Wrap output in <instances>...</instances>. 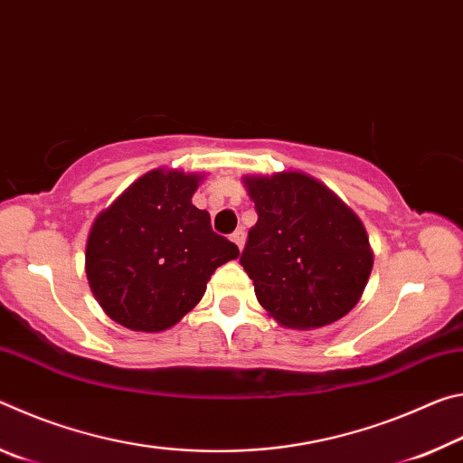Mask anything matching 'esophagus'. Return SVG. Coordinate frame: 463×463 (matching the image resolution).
<instances>
[{
    "label": "esophagus",
    "instance_id": "1",
    "mask_svg": "<svg viewBox=\"0 0 463 463\" xmlns=\"http://www.w3.org/2000/svg\"><path fill=\"white\" fill-rule=\"evenodd\" d=\"M245 239H247V234H245V231H242V229L234 231L232 237H231V241H232L234 245H237L241 250H242V247H245Z\"/></svg>",
    "mask_w": 463,
    "mask_h": 463
}]
</instances>
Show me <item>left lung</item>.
<instances>
[{
    "label": "left lung",
    "mask_w": 463,
    "mask_h": 463,
    "mask_svg": "<svg viewBox=\"0 0 463 463\" xmlns=\"http://www.w3.org/2000/svg\"><path fill=\"white\" fill-rule=\"evenodd\" d=\"M257 224L241 265L281 326L312 331L343 318L373 268L364 222L333 190L302 171L245 175Z\"/></svg>",
    "instance_id": "obj_1"
}]
</instances>
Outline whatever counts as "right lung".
<instances>
[{
    "label": "right lung",
    "instance_id": "add662e5",
    "mask_svg": "<svg viewBox=\"0 0 463 463\" xmlns=\"http://www.w3.org/2000/svg\"><path fill=\"white\" fill-rule=\"evenodd\" d=\"M202 174L156 167L130 184L91 224L85 273L106 315L130 331L177 325L239 249L210 226L192 195Z\"/></svg>",
    "mask_w": 463,
    "mask_h": 463
}]
</instances>
